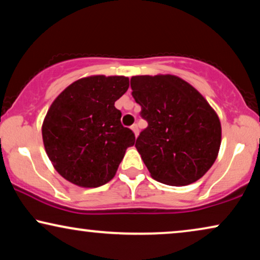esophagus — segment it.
<instances>
[{
    "label": "esophagus",
    "mask_w": 260,
    "mask_h": 260,
    "mask_svg": "<svg viewBox=\"0 0 260 260\" xmlns=\"http://www.w3.org/2000/svg\"><path fill=\"white\" fill-rule=\"evenodd\" d=\"M131 128H132V131H133L134 136H136V137H138V134H139V129H138V124H136V123H134V124H133V126H132V127H131Z\"/></svg>",
    "instance_id": "34e87169"
}]
</instances>
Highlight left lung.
<instances>
[{
	"instance_id": "8db88e82",
	"label": "left lung",
	"mask_w": 260,
	"mask_h": 260,
	"mask_svg": "<svg viewBox=\"0 0 260 260\" xmlns=\"http://www.w3.org/2000/svg\"><path fill=\"white\" fill-rule=\"evenodd\" d=\"M131 88L148 122L136 147L151 177L175 186L199 181L219 154L221 122L215 110L175 75L133 76Z\"/></svg>"
}]
</instances>
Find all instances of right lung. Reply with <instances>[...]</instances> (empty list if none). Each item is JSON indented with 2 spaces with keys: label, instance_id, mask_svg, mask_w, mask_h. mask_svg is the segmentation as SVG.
<instances>
[{
  "label": "right lung",
  "instance_id": "add662e5",
  "mask_svg": "<svg viewBox=\"0 0 260 260\" xmlns=\"http://www.w3.org/2000/svg\"><path fill=\"white\" fill-rule=\"evenodd\" d=\"M129 86L124 76L95 75L65 88L52 102L41 133L55 171L72 184L98 188L114 178L136 137L115 108Z\"/></svg>",
  "mask_w": 260,
  "mask_h": 260
}]
</instances>
